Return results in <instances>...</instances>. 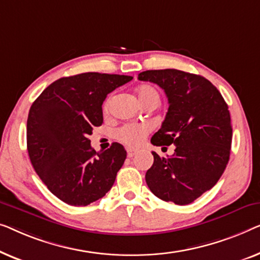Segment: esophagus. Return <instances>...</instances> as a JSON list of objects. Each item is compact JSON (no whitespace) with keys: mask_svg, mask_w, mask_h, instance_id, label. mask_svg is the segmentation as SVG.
Wrapping results in <instances>:
<instances>
[{"mask_svg":"<svg viewBox=\"0 0 260 260\" xmlns=\"http://www.w3.org/2000/svg\"><path fill=\"white\" fill-rule=\"evenodd\" d=\"M138 151L134 148H127V155H128V158H132V156H134L137 154Z\"/></svg>","mask_w":260,"mask_h":260,"instance_id":"obj_1","label":"esophagus"}]
</instances>
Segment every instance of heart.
Returning a JSON list of instances; mask_svg holds the SVG:
<instances>
[{"mask_svg":"<svg viewBox=\"0 0 260 260\" xmlns=\"http://www.w3.org/2000/svg\"><path fill=\"white\" fill-rule=\"evenodd\" d=\"M137 94L141 104H145L146 101L149 100L159 101V94L152 86L144 85L139 87ZM111 102L112 96H109L104 104L105 112H108ZM149 132H151V127L148 125H125L116 131L115 137L119 141L131 146V147H139L145 141Z\"/></svg>","mask_w":260,"mask_h":260,"instance_id":"1","label":"heart"}]
</instances>
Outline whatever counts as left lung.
I'll list each match as a JSON object with an SVG mask.
<instances>
[{
    "instance_id": "left-lung-1",
    "label": "left lung",
    "mask_w": 260,
    "mask_h": 260,
    "mask_svg": "<svg viewBox=\"0 0 260 260\" xmlns=\"http://www.w3.org/2000/svg\"><path fill=\"white\" fill-rule=\"evenodd\" d=\"M140 81L165 90L168 111L154 146L175 145L174 154L160 158L146 172V182L164 202L188 205L217 184L230 159L232 126L224 98L204 76L178 69L146 71Z\"/></svg>"
}]
</instances>
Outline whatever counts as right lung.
<instances>
[{
  "instance_id": "add662e5",
  "label": "right lung",
  "mask_w": 260,
  "mask_h": 260,
  "mask_svg": "<svg viewBox=\"0 0 260 260\" xmlns=\"http://www.w3.org/2000/svg\"><path fill=\"white\" fill-rule=\"evenodd\" d=\"M133 79L82 73L61 78L32 102L27 120V148L40 179L58 199L87 206L112 188L127 152L113 142L95 152L88 137L104 122L107 94Z\"/></svg>"
}]
</instances>
